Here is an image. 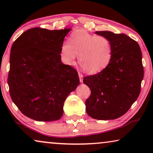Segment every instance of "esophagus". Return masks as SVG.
Listing matches in <instances>:
<instances>
[{
	"label": "esophagus",
	"instance_id": "34e87169",
	"mask_svg": "<svg viewBox=\"0 0 153 153\" xmlns=\"http://www.w3.org/2000/svg\"><path fill=\"white\" fill-rule=\"evenodd\" d=\"M79 80H80V82H83V75L81 74V73L79 72Z\"/></svg>",
	"mask_w": 153,
	"mask_h": 153
}]
</instances>
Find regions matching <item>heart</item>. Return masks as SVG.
Instances as JSON below:
<instances>
[{"instance_id": "b5f03b06", "label": "heart", "mask_w": 153, "mask_h": 153, "mask_svg": "<svg viewBox=\"0 0 153 153\" xmlns=\"http://www.w3.org/2000/svg\"><path fill=\"white\" fill-rule=\"evenodd\" d=\"M64 61L72 65L76 55L81 68L85 73L94 74L104 70L109 65L113 55L110 39L104 36L91 34L82 29L74 31L68 42L61 46Z\"/></svg>"}]
</instances>
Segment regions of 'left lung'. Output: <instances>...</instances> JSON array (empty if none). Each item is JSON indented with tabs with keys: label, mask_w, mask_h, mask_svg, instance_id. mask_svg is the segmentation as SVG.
I'll list each match as a JSON object with an SVG mask.
<instances>
[{
	"label": "left lung",
	"mask_w": 153,
	"mask_h": 153,
	"mask_svg": "<svg viewBox=\"0 0 153 153\" xmlns=\"http://www.w3.org/2000/svg\"><path fill=\"white\" fill-rule=\"evenodd\" d=\"M95 33L110 39L113 55L104 70L83 79L91 91L85 111L94 119L114 120L123 116L139 97L143 79L142 53L139 44L127 35Z\"/></svg>",
	"instance_id": "obj_1"
}]
</instances>
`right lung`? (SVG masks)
Returning <instances> with one entry per match:
<instances>
[{
	"mask_svg": "<svg viewBox=\"0 0 153 153\" xmlns=\"http://www.w3.org/2000/svg\"><path fill=\"white\" fill-rule=\"evenodd\" d=\"M71 30L34 28L22 33L10 51L7 83L12 101L25 116L54 121L79 84L78 73L61 61V46Z\"/></svg>",
	"mask_w": 153,
	"mask_h": 153,
	"instance_id": "1",
	"label": "right lung"
}]
</instances>
